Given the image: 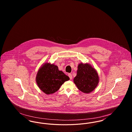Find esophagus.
Wrapping results in <instances>:
<instances>
[{
  "label": "esophagus",
  "instance_id": "esophagus-1",
  "mask_svg": "<svg viewBox=\"0 0 132 132\" xmlns=\"http://www.w3.org/2000/svg\"><path fill=\"white\" fill-rule=\"evenodd\" d=\"M68 76H69V77L70 78V80H72V78H73V76H72V75L71 74H68Z\"/></svg>",
  "mask_w": 132,
  "mask_h": 132
}]
</instances>
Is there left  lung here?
Here are the masks:
<instances>
[{
  "label": "left lung",
  "instance_id": "left-lung-1",
  "mask_svg": "<svg viewBox=\"0 0 132 132\" xmlns=\"http://www.w3.org/2000/svg\"><path fill=\"white\" fill-rule=\"evenodd\" d=\"M99 77L97 71L88 63H80L78 66L77 75L74 82L82 92L89 94L97 86Z\"/></svg>",
  "mask_w": 132,
  "mask_h": 132
}]
</instances>
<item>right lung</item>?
<instances>
[{
	"label": "right lung",
	"instance_id": "right-lung-1",
	"mask_svg": "<svg viewBox=\"0 0 132 132\" xmlns=\"http://www.w3.org/2000/svg\"><path fill=\"white\" fill-rule=\"evenodd\" d=\"M70 78L54 64L44 63L39 68L36 81L38 88L46 94H54Z\"/></svg>",
	"mask_w": 132,
	"mask_h": 132
}]
</instances>
